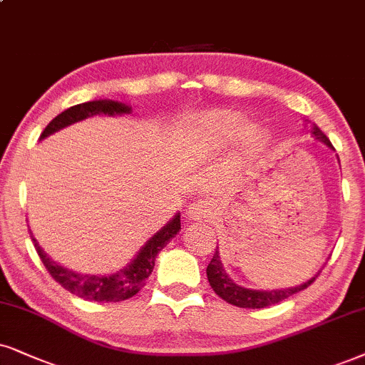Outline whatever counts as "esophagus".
<instances>
[{
  "mask_svg": "<svg viewBox=\"0 0 365 365\" xmlns=\"http://www.w3.org/2000/svg\"><path fill=\"white\" fill-rule=\"evenodd\" d=\"M212 210H214V204H210V200L207 198H200L188 205L187 215L190 220H205L212 215Z\"/></svg>",
  "mask_w": 365,
  "mask_h": 365,
  "instance_id": "esophagus-1",
  "label": "esophagus"
}]
</instances>
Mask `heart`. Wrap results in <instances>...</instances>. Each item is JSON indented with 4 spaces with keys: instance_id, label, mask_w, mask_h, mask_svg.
<instances>
[{
    "instance_id": "b5f03b06",
    "label": "heart",
    "mask_w": 365,
    "mask_h": 365,
    "mask_svg": "<svg viewBox=\"0 0 365 365\" xmlns=\"http://www.w3.org/2000/svg\"><path fill=\"white\" fill-rule=\"evenodd\" d=\"M244 126H246V121L239 114L230 113V110H220V113H210L197 119L193 123L190 138L204 143V145L215 141H227L236 138Z\"/></svg>"
}]
</instances>
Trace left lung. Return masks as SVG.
<instances>
[{"instance_id":"8db88e82","label":"left lung","mask_w":365,"mask_h":365,"mask_svg":"<svg viewBox=\"0 0 365 365\" xmlns=\"http://www.w3.org/2000/svg\"><path fill=\"white\" fill-rule=\"evenodd\" d=\"M313 135L317 136V140L324 141L329 148H334L329 138H327L324 133L320 131L317 126L313 128ZM207 278H209V283L212 286V289L219 294L224 302L230 303V305H236L239 308H266L271 305H276V303L283 302V299L293 297L310 286L315 278H312L310 281H307L305 284L302 286H294V288H288V289H273V292H257V289H247L242 288L234 283L232 279L229 278L227 273L224 271L222 262H220V256H219V247L215 249L214 256L207 266Z\"/></svg>"}]
</instances>
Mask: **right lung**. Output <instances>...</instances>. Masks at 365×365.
Returning a JSON list of instances; mask_svg holds the SVG:
<instances>
[{"mask_svg": "<svg viewBox=\"0 0 365 365\" xmlns=\"http://www.w3.org/2000/svg\"><path fill=\"white\" fill-rule=\"evenodd\" d=\"M129 113L128 106L121 103H114V101H91V103H82L77 106H72L60 113L57 118H53L52 121L47 124V128L43 129L40 138H47L52 133L58 131V129L68 126V124L81 121L94 114H124ZM180 214L173 217V220L170 224L165 225L160 232H156L148 242L145 244V247L138 252V256L133 259L129 266L119 271L116 274L110 276H89V274H81L73 273V271L67 269V267L58 266L57 262H53L50 257L45 255L43 249L38 246L36 239L31 236V241L35 244L36 252H38L41 262L47 267L50 276L57 281L60 286L71 292L76 297L89 299V302H123L128 299L140 292L145 286L146 279L151 274L155 267V257L158 252L167 246L168 241L172 237L177 236L180 230Z\"/></svg>", "mask_w": 365, "mask_h": 365, "instance_id": "obj_1", "label": "right lung"}]
</instances>
